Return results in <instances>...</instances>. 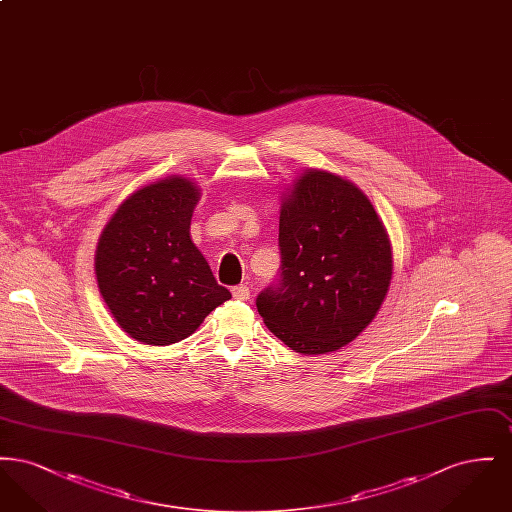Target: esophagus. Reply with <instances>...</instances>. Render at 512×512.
Instances as JSON below:
<instances>
[{
    "label": "esophagus",
    "instance_id": "obj_1",
    "mask_svg": "<svg viewBox=\"0 0 512 512\" xmlns=\"http://www.w3.org/2000/svg\"><path fill=\"white\" fill-rule=\"evenodd\" d=\"M232 295H234V299H238V301H247V299H249V288H247L245 284L234 286V288H232Z\"/></svg>",
    "mask_w": 512,
    "mask_h": 512
}]
</instances>
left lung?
<instances>
[{
    "instance_id": "obj_1",
    "label": "left lung",
    "mask_w": 512,
    "mask_h": 512,
    "mask_svg": "<svg viewBox=\"0 0 512 512\" xmlns=\"http://www.w3.org/2000/svg\"><path fill=\"white\" fill-rule=\"evenodd\" d=\"M280 272L257 295L268 330L320 355L355 340L391 282V247L366 195L330 172H305L280 211Z\"/></svg>"
}]
</instances>
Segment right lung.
Here are the masks:
<instances>
[{"label":"right lung","instance_id":"right-lung-1","mask_svg":"<svg viewBox=\"0 0 512 512\" xmlns=\"http://www.w3.org/2000/svg\"><path fill=\"white\" fill-rule=\"evenodd\" d=\"M199 190L172 176L130 195L103 228L99 292L122 330L147 345L192 336L232 297L190 238Z\"/></svg>","mask_w":512,"mask_h":512}]
</instances>
